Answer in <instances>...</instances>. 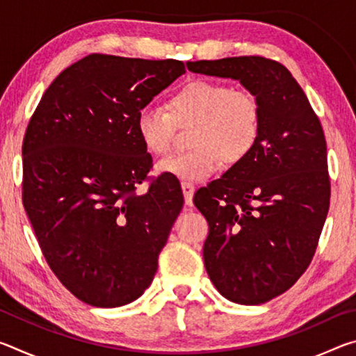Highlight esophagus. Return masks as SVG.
Wrapping results in <instances>:
<instances>
[{
	"label": "esophagus",
	"instance_id": "esophagus-1",
	"mask_svg": "<svg viewBox=\"0 0 356 356\" xmlns=\"http://www.w3.org/2000/svg\"><path fill=\"white\" fill-rule=\"evenodd\" d=\"M182 191H184L185 204H186V206H191V204H193V195H195V185H193L191 182H186V180H184V182H182Z\"/></svg>",
	"mask_w": 356,
	"mask_h": 356
}]
</instances>
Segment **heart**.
<instances>
[{
    "mask_svg": "<svg viewBox=\"0 0 356 356\" xmlns=\"http://www.w3.org/2000/svg\"><path fill=\"white\" fill-rule=\"evenodd\" d=\"M168 108L147 105L138 111L136 131L154 155L170 152L177 124L195 122L190 152L174 154L159 171L185 180H206L222 161L238 163L256 147L262 129L257 99L222 81L193 80L171 95Z\"/></svg>",
    "mask_w": 356,
    "mask_h": 356,
    "instance_id": "1",
    "label": "heart"
}]
</instances>
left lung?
Listing matches in <instances>:
<instances>
[{"label": "left lung", "instance_id": "obj_1", "mask_svg": "<svg viewBox=\"0 0 356 356\" xmlns=\"http://www.w3.org/2000/svg\"><path fill=\"white\" fill-rule=\"evenodd\" d=\"M186 67L238 80L261 105L256 147L193 197L209 222L210 281L234 303L261 305L291 289L316 252L330 207L323 129L300 84L273 59L222 58Z\"/></svg>", "mask_w": 356, "mask_h": 356}]
</instances>
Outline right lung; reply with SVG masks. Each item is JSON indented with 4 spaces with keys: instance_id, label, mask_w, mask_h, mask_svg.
Wrapping results in <instances>:
<instances>
[{
    "instance_id": "add662e5",
    "label": "right lung",
    "mask_w": 356,
    "mask_h": 356,
    "mask_svg": "<svg viewBox=\"0 0 356 356\" xmlns=\"http://www.w3.org/2000/svg\"><path fill=\"white\" fill-rule=\"evenodd\" d=\"M185 74L176 59L92 53L42 95L23 138V206L47 264L84 303L116 308L140 298L184 206L159 176L136 116Z\"/></svg>"
}]
</instances>
